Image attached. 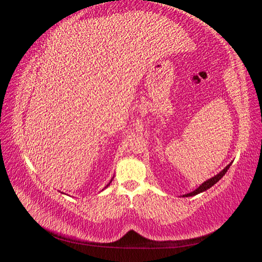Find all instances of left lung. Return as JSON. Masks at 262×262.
Instances as JSON below:
<instances>
[{"label":"left lung","instance_id":"8db88e82","mask_svg":"<svg viewBox=\"0 0 262 262\" xmlns=\"http://www.w3.org/2000/svg\"><path fill=\"white\" fill-rule=\"evenodd\" d=\"M231 165H232V163H229L226 167L223 169V170H221L217 175H215V176H213L212 178H210V179H208L207 181H204L202 185H200L199 187H198L195 190H193L192 192H190V193H186V194H182L181 196H192V195H195V194H199V193H201V192H203V191H205V190H208V189H210L212 186H214L216 184V182L223 177L225 173H226V171H227V169L231 167Z\"/></svg>","mask_w":262,"mask_h":262}]
</instances>
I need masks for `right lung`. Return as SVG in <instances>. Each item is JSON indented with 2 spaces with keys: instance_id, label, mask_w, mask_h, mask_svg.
Listing matches in <instances>:
<instances>
[{
  "instance_id": "right-lung-1",
  "label": "right lung",
  "mask_w": 262,
  "mask_h": 262,
  "mask_svg": "<svg viewBox=\"0 0 262 262\" xmlns=\"http://www.w3.org/2000/svg\"><path fill=\"white\" fill-rule=\"evenodd\" d=\"M114 177H115V176H114ZM114 177H113V178H112V180H110V181H109V182H108V184H107V186H106V187H105V188H104V189H106V188H107V187H108V186H109V185H110V184H112V181H113V179H114ZM104 189H102V190H104ZM61 193H63V192H61Z\"/></svg>"
}]
</instances>
